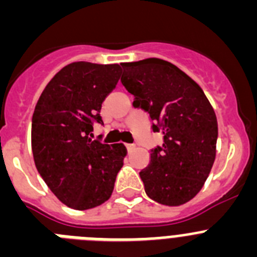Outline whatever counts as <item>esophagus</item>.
<instances>
[{
    "mask_svg": "<svg viewBox=\"0 0 257 257\" xmlns=\"http://www.w3.org/2000/svg\"><path fill=\"white\" fill-rule=\"evenodd\" d=\"M134 147H135L134 144H126V148H127V151H128V152H130L131 149H134Z\"/></svg>",
    "mask_w": 257,
    "mask_h": 257,
    "instance_id": "34e87169",
    "label": "esophagus"
}]
</instances>
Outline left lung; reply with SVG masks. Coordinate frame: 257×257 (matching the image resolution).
Segmentation results:
<instances>
[{"label":"left lung","instance_id":"1","mask_svg":"<svg viewBox=\"0 0 257 257\" xmlns=\"http://www.w3.org/2000/svg\"><path fill=\"white\" fill-rule=\"evenodd\" d=\"M121 83L133 106L148 113L152 131L163 135L139 172L147 196L179 206L202 189L216 156L217 119L205 92L176 65L162 59L122 63Z\"/></svg>","mask_w":257,"mask_h":257}]
</instances>
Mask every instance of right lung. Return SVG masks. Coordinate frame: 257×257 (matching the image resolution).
I'll return each mask as SVG.
<instances>
[{
	"instance_id": "1",
	"label": "right lung",
	"mask_w": 257,
	"mask_h": 257,
	"mask_svg": "<svg viewBox=\"0 0 257 257\" xmlns=\"http://www.w3.org/2000/svg\"><path fill=\"white\" fill-rule=\"evenodd\" d=\"M121 67L77 61L47 83L32 117L36 167L68 207L88 210L112 196L126 149L91 139L101 104L115 88Z\"/></svg>"
}]
</instances>
